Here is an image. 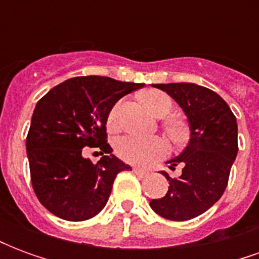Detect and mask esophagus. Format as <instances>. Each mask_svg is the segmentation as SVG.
Listing matches in <instances>:
<instances>
[{"mask_svg": "<svg viewBox=\"0 0 259 259\" xmlns=\"http://www.w3.org/2000/svg\"><path fill=\"white\" fill-rule=\"evenodd\" d=\"M133 174L137 175V176H140V178H146L147 175H148V172H147V170H143V169L140 168H133Z\"/></svg>", "mask_w": 259, "mask_h": 259, "instance_id": "1", "label": "esophagus"}]
</instances>
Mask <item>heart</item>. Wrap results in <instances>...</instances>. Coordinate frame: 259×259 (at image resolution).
<instances>
[{"mask_svg":"<svg viewBox=\"0 0 259 259\" xmlns=\"http://www.w3.org/2000/svg\"><path fill=\"white\" fill-rule=\"evenodd\" d=\"M143 102L152 115L157 118H165L170 113L174 104L170 97L162 91H148L143 96ZM119 109L116 104L108 115V127L116 129L119 124ZM163 129L174 141H180L185 137V126L178 120H169L163 123ZM115 151L123 161L141 166H148L166 155L168 146L159 137H139V136H123L116 141Z\"/></svg>","mask_w":259,"mask_h":259,"instance_id":"1","label":"heart"}]
</instances>
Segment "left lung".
<instances>
[{
  "label": "left lung",
  "mask_w": 259,
  "mask_h": 259,
  "mask_svg": "<svg viewBox=\"0 0 259 259\" xmlns=\"http://www.w3.org/2000/svg\"><path fill=\"white\" fill-rule=\"evenodd\" d=\"M178 102L190 124V140L183 151L170 159V169L182 165V175L169 180L168 193L150 201L165 219L189 221L209 209L228 186L237 146V122L222 97L193 83L152 84Z\"/></svg>",
  "instance_id": "1"
}]
</instances>
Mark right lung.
Wrapping results in <instances>:
<instances>
[{
	"label": "right lung",
	"instance_id": "right-lung-1",
	"mask_svg": "<svg viewBox=\"0 0 259 259\" xmlns=\"http://www.w3.org/2000/svg\"><path fill=\"white\" fill-rule=\"evenodd\" d=\"M143 85L80 76L55 85L37 102L26 151L33 190L55 217L72 222L96 217L107 204L116 175L132 170L112 154L105 124L116 101ZM84 146H98L102 159L93 164L83 157Z\"/></svg>",
	"mask_w": 259,
	"mask_h": 259
}]
</instances>
